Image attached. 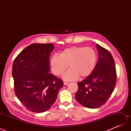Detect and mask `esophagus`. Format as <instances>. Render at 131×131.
<instances>
[{"label": "esophagus", "mask_w": 131, "mask_h": 131, "mask_svg": "<svg viewBox=\"0 0 131 131\" xmlns=\"http://www.w3.org/2000/svg\"><path fill=\"white\" fill-rule=\"evenodd\" d=\"M68 84H69V83L67 82H63V84H64V85H68Z\"/></svg>", "instance_id": "1"}]
</instances>
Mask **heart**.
Here are the masks:
<instances>
[{
	"label": "heart",
	"mask_w": 131,
	"mask_h": 131,
	"mask_svg": "<svg viewBox=\"0 0 131 131\" xmlns=\"http://www.w3.org/2000/svg\"><path fill=\"white\" fill-rule=\"evenodd\" d=\"M97 59V53L91 47L74 46L64 49L59 56L53 55L50 64L52 72L58 76L61 75L69 66L70 68L63 75V78L70 81L79 76H89L95 68Z\"/></svg>",
	"instance_id": "heart-1"
}]
</instances>
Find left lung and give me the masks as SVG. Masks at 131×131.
Wrapping results in <instances>:
<instances>
[{"label": "left lung", "instance_id": "left-lung-1", "mask_svg": "<svg viewBox=\"0 0 131 131\" xmlns=\"http://www.w3.org/2000/svg\"><path fill=\"white\" fill-rule=\"evenodd\" d=\"M98 59L89 76L78 83L75 99L86 108L94 109L103 105L114 90L116 82V68L112 55L100 45H96Z\"/></svg>", "mask_w": 131, "mask_h": 131}]
</instances>
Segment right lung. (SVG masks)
I'll use <instances>...</instances> for the list:
<instances>
[{
  "instance_id": "add662e5",
  "label": "right lung",
  "mask_w": 131,
  "mask_h": 131,
  "mask_svg": "<svg viewBox=\"0 0 131 131\" xmlns=\"http://www.w3.org/2000/svg\"><path fill=\"white\" fill-rule=\"evenodd\" d=\"M54 48L52 43H32L13 63L15 94L27 109L34 113L49 110L63 85L62 80L50 73L49 58Z\"/></svg>"
}]
</instances>
